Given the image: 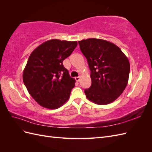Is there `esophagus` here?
Wrapping results in <instances>:
<instances>
[{
	"label": "esophagus",
	"instance_id": "34e87169",
	"mask_svg": "<svg viewBox=\"0 0 152 152\" xmlns=\"http://www.w3.org/2000/svg\"><path fill=\"white\" fill-rule=\"evenodd\" d=\"M75 80H76L77 82H79V81L80 80V77H76L75 78Z\"/></svg>",
	"mask_w": 152,
	"mask_h": 152
}]
</instances>
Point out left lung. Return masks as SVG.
<instances>
[{"label":"left lung","instance_id":"1","mask_svg":"<svg viewBox=\"0 0 152 152\" xmlns=\"http://www.w3.org/2000/svg\"><path fill=\"white\" fill-rule=\"evenodd\" d=\"M91 70L92 84L84 93L96 104H107L126 89L130 72L128 58L115 44L99 39L79 41Z\"/></svg>","mask_w":152,"mask_h":152}]
</instances>
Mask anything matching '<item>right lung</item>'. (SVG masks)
Here are the masks:
<instances>
[{"label":"right lung","instance_id":"obj_1","mask_svg":"<svg viewBox=\"0 0 152 152\" xmlns=\"http://www.w3.org/2000/svg\"><path fill=\"white\" fill-rule=\"evenodd\" d=\"M77 45V41L51 39L30 55L23 80L31 97L42 107L58 108L70 98L75 80L70 77L63 61Z\"/></svg>","mask_w":152,"mask_h":152}]
</instances>
